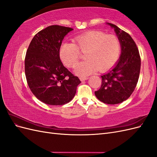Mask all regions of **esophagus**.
Listing matches in <instances>:
<instances>
[{
  "label": "esophagus",
  "mask_w": 157,
  "mask_h": 157,
  "mask_svg": "<svg viewBox=\"0 0 157 157\" xmlns=\"http://www.w3.org/2000/svg\"><path fill=\"white\" fill-rule=\"evenodd\" d=\"M88 78L86 77H80V80H81V81H84V80H87Z\"/></svg>",
  "instance_id": "esophagus-1"
}]
</instances>
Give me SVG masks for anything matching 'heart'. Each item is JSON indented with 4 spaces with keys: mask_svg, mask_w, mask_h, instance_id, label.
<instances>
[{
    "mask_svg": "<svg viewBox=\"0 0 157 157\" xmlns=\"http://www.w3.org/2000/svg\"><path fill=\"white\" fill-rule=\"evenodd\" d=\"M73 43L64 42L59 50L62 62L72 67L77 62L80 52L84 53V61L77 64L75 73L87 76L97 69L105 71L116 63L121 54V42L113 34H105L100 31H89L76 36Z\"/></svg>",
    "mask_w": 157,
    "mask_h": 157,
    "instance_id": "1",
    "label": "heart"
}]
</instances>
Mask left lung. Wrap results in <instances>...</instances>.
Listing matches in <instances>:
<instances>
[{
    "mask_svg": "<svg viewBox=\"0 0 157 157\" xmlns=\"http://www.w3.org/2000/svg\"><path fill=\"white\" fill-rule=\"evenodd\" d=\"M107 24L115 29L120 40L121 54L115 67L101 76V86L95 95L101 102L115 105L126 100L134 91L140 73L141 58L131 36L115 25Z\"/></svg>",
    "mask_w": 157,
    "mask_h": 157,
    "instance_id": "1",
    "label": "left lung"
}]
</instances>
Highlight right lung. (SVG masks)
<instances>
[{
	"label": "right lung",
	"mask_w": 157,
	"mask_h": 157,
	"mask_svg": "<svg viewBox=\"0 0 157 157\" xmlns=\"http://www.w3.org/2000/svg\"><path fill=\"white\" fill-rule=\"evenodd\" d=\"M73 29L51 25L39 31L30 42L25 58L27 82L40 101L62 105L72 100L81 82L65 67L59 50L65 36Z\"/></svg>",
	"instance_id": "right-lung-1"
}]
</instances>
